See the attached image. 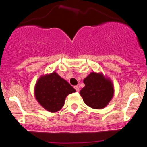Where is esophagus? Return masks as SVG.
<instances>
[{
    "instance_id": "esophagus-1",
    "label": "esophagus",
    "mask_w": 147,
    "mask_h": 147,
    "mask_svg": "<svg viewBox=\"0 0 147 147\" xmlns=\"http://www.w3.org/2000/svg\"><path fill=\"white\" fill-rule=\"evenodd\" d=\"M74 88L76 89V90L77 92L80 91V87H79V86H77V85H76V86H74Z\"/></svg>"
}]
</instances>
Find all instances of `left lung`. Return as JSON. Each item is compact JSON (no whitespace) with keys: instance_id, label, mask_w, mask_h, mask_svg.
Wrapping results in <instances>:
<instances>
[{"instance_id":"8db88e82","label":"left lung","mask_w":147,"mask_h":147,"mask_svg":"<svg viewBox=\"0 0 147 147\" xmlns=\"http://www.w3.org/2000/svg\"><path fill=\"white\" fill-rule=\"evenodd\" d=\"M83 82L85 87L80 90V95L84 102L91 108H104L113 97L112 81L102 73H90L84 79Z\"/></svg>"}]
</instances>
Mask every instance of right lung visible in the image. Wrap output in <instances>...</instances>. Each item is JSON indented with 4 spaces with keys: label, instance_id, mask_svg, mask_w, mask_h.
<instances>
[{
    "label": "right lung",
    "instance_id": "obj_1",
    "mask_svg": "<svg viewBox=\"0 0 147 147\" xmlns=\"http://www.w3.org/2000/svg\"><path fill=\"white\" fill-rule=\"evenodd\" d=\"M76 90L56 72L42 75L34 87V96L43 108L57 112L64 106L65 98Z\"/></svg>",
    "mask_w": 147,
    "mask_h": 147
}]
</instances>
